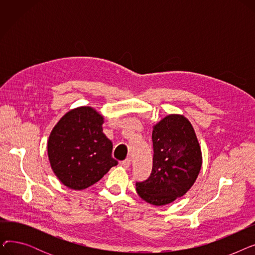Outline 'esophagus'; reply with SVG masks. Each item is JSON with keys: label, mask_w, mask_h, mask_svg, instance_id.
I'll list each match as a JSON object with an SVG mask.
<instances>
[{"label": "esophagus", "mask_w": 255, "mask_h": 255, "mask_svg": "<svg viewBox=\"0 0 255 255\" xmlns=\"http://www.w3.org/2000/svg\"><path fill=\"white\" fill-rule=\"evenodd\" d=\"M130 163H131V160L129 159V158H127V159H125L124 161H122V166L125 168V169H128L129 167H130Z\"/></svg>", "instance_id": "esophagus-1"}]
</instances>
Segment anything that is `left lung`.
I'll return each mask as SVG.
<instances>
[{"instance_id": "8db88e82", "label": "left lung", "mask_w": 255, "mask_h": 255, "mask_svg": "<svg viewBox=\"0 0 255 255\" xmlns=\"http://www.w3.org/2000/svg\"><path fill=\"white\" fill-rule=\"evenodd\" d=\"M151 176L136 182V192L154 206L172 203L188 191L202 168V150L191 123L182 115H168L153 126Z\"/></svg>"}]
</instances>
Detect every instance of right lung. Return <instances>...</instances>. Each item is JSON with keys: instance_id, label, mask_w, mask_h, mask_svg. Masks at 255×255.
I'll return each mask as SVG.
<instances>
[{"instance_id": "right-lung-1", "label": "right lung", "mask_w": 255, "mask_h": 255, "mask_svg": "<svg viewBox=\"0 0 255 255\" xmlns=\"http://www.w3.org/2000/svg\"><path fill=\"white\" fill-rule=\"evenodd\" d=\"M104 118L90 106L64 115L47 142L51 169L70 189L83 190L97 183L113 166V143L102 129Z\"/></svg>"}]
</instances>
